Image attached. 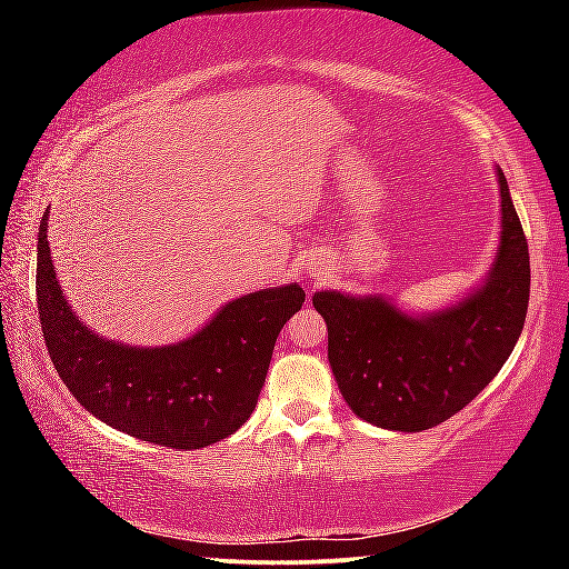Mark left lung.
Masks as SVG:
<instances>
[{
    "label": "left lung",
    "mask_w": 569,
    "mask_h": 569,
    "mask_svg": "<svg viewBox=\"0 0 569 569\" xmlns=\"http://www.w3.org/2000/svg\"><path fill=\"white\" fill-rule=\"evenodd\" d=\"M495 261L479 286L431 313H409L383 293H313L329 329V363L356 417L421 431L461 411L492 381L522 333L529 253L502 168Z\"/></svg>",
    "instance_id": "left-lung-1"
}]
</instances>
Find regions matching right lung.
<instances>
[{"mask_svg":"<svg viewBox=\"0 0 569 569\" xmlns=\"http://www.w3.org/2000/svg\"><path fill=\"white\" fill-rule=\"evenodd\" d=\"M37 236V308L47 351L72 397L108 427L170 449H200L246 423L263 389L283 323L306 301L286 283L233 298L203 329L168 346L102 339L80 321Z\"/></svg>","mask_w":569,"mask_h":569,"instance_id":"1","label":"right lung"}]
</instances>
